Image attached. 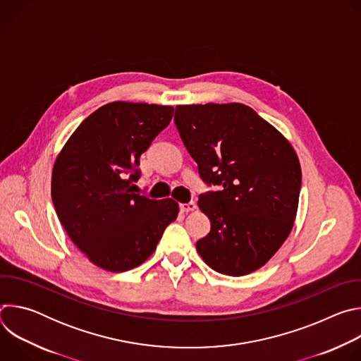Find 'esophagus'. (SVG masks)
<instances>
[{
  "label": "esophagus",
  "instance_id": "obj_1",
  "mask_svg": "<svg viewBox=\"0 0 361 361\" xmlns=\"http://www.w3.org/2000/svg\"><path fill=\"white\" fill-rule=\"evenodd\" d=\"M195 209H197V204H195L194 201L180 204V210H181L183 213H190V212H194Z\"/></svg>",
  "mask_w": 361,
  "mask_h": 361
}]
</instances>
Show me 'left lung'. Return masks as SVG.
I'll return each mask as SVG.
<instances>
[{"mask_svg": "<svg viewBox=\"0 0 361 361\" xmlns=\"http://www.w3.org/2000/svg\"><path fill=\"white\" fill-rule=\"evenodd\" d=\"M174 121L202 181L221 188L200 194L212 223L195 244L201 259L233 277L263 267L295 220L301 167L294 148L238 102L177 106Z\"/></svg>", "mask_w": 361, "mask_h": 361, "instance_id": "left-lung-1", "label": "left lung"}]
</instances>
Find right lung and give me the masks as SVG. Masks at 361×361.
I'll return each mask as SVG.
<instances>
[{
	"label": "right lung",
	"mask_w": 361,
	"mask_h": 361,
	"mask_svg": "<svg viewBox=\"0 0 361 361\" xmlns=\"http://www.w3.org/2000/svg\"><path fill=\"white\" fill-rule=\"evenodd\" d=\"M174 109L116 101L90 114L56 160L51 195L71 241L113 273L131 270L156 250L178 204L135 194L140 156L171 121Z\"/></svg>",
	"instance_id": "1"
}]
</instances>
